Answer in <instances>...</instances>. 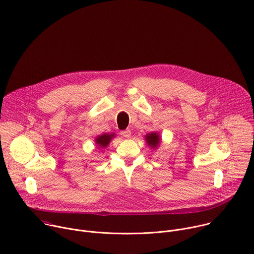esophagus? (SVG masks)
<instances>
[{
    "label": "esophagus",
    "mask_w": 254,
    "mask_h": 254,
    "mask_svg": "<svg viewBox=\"0 0 254 254\" xmlns=\"http://www.w3.org/2000/svg\"><path fill=\"white\" fill-rule=\"evenodd\" d=\"M121 134H122L124 137H129V136H130V130H129V129L122 130V131H121Z\"/></svg>",
    "instance_id": "obj_1"
}]
</instances>
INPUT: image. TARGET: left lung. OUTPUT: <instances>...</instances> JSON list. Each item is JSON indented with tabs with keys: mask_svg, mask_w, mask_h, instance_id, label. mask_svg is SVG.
Segmentation results:
<instances>
[{
	"mask_svg": "<svg viewBox=\"0 0 254 254\" xmlns=\"http://www.w3.org/2000/svg\"><path fill=\"white\" fill-rule=\"evenodd\" d=\"M146 141L152 149H155L159 146L161 139H160V135L157 132H151V133H147Z\"/></svg>",
	"mask_w": 254,
	"mask_h": 254,
	"instance_id": "left-lung-1",
	"label": "left lung"
}]
</instances>
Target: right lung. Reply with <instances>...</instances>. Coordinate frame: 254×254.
Returning <instances> with one entry per match:
<instances>
[{
	"mask_svg": "<svg viewBox=\"0 0 254 254\" xmlns=\"http://www.w3.org/2000/svg\"><path fill=\"white\" fill-rule=\"evenodd\" d=\"M112 137H114V133H103L96 137L95 143L98 146V148H106Z\"/></svg>",
	"mask_w": 254,
	"mask_h": 254,
	"instance_id": "right-lung-1",
	"label": "right lung"
}]
</instances>
